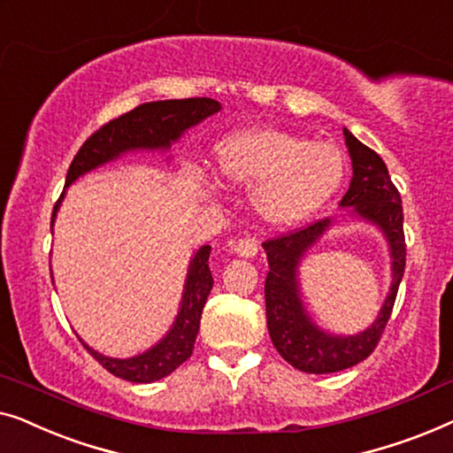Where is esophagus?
I'll return each instance as SVG.
<instances>
[{"instance_id": "1", "label": "esophagus", "mask_w": 453, "mask_h": 453, "mask_svg": "<svg viewBox=\"0 0 453 453\" xmlns=\"http://www.w3.org/2000/svg\"><path fill=\"white\" fill-rule=\"evenodd\" d=\"M232 248L238 257L252 258V257H257V252H258V242H257V238H252V235H244V238L235 240Z\"/></svg>"}]
</instances>
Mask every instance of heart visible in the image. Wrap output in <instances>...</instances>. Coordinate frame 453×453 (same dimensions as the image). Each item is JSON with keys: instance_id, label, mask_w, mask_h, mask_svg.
I'll use <instances>...</instances> for the list:
<instances>
[{"instance_id": "b5f03b06", "label": "heart", "mask_w": 453, "mask_h": 453, "mask_svg": "<svg viewBox=\"0 0 453 453\" xmlns=\"http://www.w3.org/2000/svg\"><path fill=\"white\" fill-rule=\"evenodd\" d=\"M218 174L227 187L252 188L250 201L260 219L285 226L308 218L339 188L342 154L328 142L258 129L219 145Z\"/></svg>"}]
</instances>
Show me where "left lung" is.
<instances>
[{"label":"left lung","instance_id":"8db88e82","mask_svg":"<svg viewBox=\"0 0 453 453\" xmlns=\"http://www.w3.org/2000/svg\"><path fill=\"white\" fill-rule=\"evenodd\" d=\"M345 139L353 160V180L341 205L353 207V213L373 221L386 234L392 250V289L378 320L365 333L355 336L324 334L303 314L296 273L302 254L320 238L330 219L314 221L266 240L263 246L271 271L265 281V302L271 341L289 365L305 373H334L367 359L384 334L404 275V213L398 188L394 187L384 160L372 148L363 145L347 129Z\"/></svg>","mask_w":453,"mask_h":453}]
</instances>
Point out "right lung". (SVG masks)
<instances>
[{
	"label": "right lung",
	"mask_w": 453,
	"mask_h": 453,
	"mask_svg": "<svg viewBox=\"0 0 453 453\" xmlns=\"http://www.w3.org/2000/svg\"><path fill=\"white\" fill-rule=\"evenodd\" d=\"M219 108L221 104L213 98L157 100L135 106L133 111L120 114L119 119L108 120L106 125H102L98 131H94L86 139L78 154H75L72 165H69L65 187H69L78 176L86 174L88 170L112 160L123 151L139 148H168L170 142H176L184 129L201 123L203 119L218 112ZM61 199L63 193L53 207L50 226H53ZM209 252H211V246H203L196 250L195 258L190 260L180 314H178L174 326L165 334L164 341L143 355L131 357V359H111V357L100 355L84 345L88 353L106 372H111L120 380L135 381V384H150V381L162 380L174 372L176 367H180L193 355L203 308H205L207 296L213 288V277L211 271H209Z\"/></svg>",
	"instance_id": "add662e5"
}]
</instances>
